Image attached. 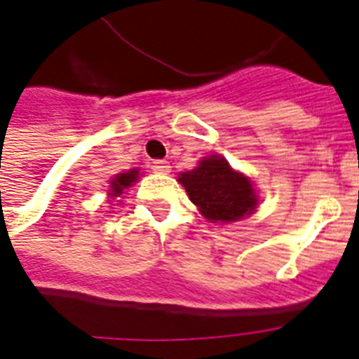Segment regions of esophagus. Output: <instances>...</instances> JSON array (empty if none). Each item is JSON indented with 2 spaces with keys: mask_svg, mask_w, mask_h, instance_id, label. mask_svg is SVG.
<instances>
[{
  "mask_svg": "<svg viewBox=\"0 0 359 359\" xmlns=\"http://www.w3.org/2000/svg\"><path fill=\"white\" fill-rule=\"evenodd\" d=\"M151 169L154 173H169V171H171V165H169L165 160H154V162L151 163Z\"/></svg>",
  "mask_w": 359,
  "mask_h": 359,
  "instance_id": "esophagus-1",
  "label": "esophagus"
}]
</instances>
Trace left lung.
Listing matches in <instances>:
<instances>
[{
  "mask_svg": "<svg viewBox=\"0 0 359 359\" xmlns=\"http://www.w3.org/2000/svg\"><path fill=\"white\" fill-rule=\"evenodd\" d=\"M179 182L186 188L191 203L212 224L236 222L257 207L251 180L233 171L222 156L205 158L196 169L180 173Z\"/></svg>",
  "mask_w": 359,
  "mask_h": 359,
  "instance_id": "obj_1",
  "label": "left lung"
}]
</instances>
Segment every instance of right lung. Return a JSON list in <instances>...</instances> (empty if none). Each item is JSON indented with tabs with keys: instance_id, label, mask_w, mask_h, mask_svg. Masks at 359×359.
I'll list each match as a JSON object with an SVG mask.
<instances>
[{
	"instance_id": "obj_1",
	"label": "right lung",
	"mask_w": 359,
	"mask_h": 359,
	"mask_svg": "<svg viewBox=\"0 0 359 359\" xmlns=\"http://www.w3.org/2000/svg\"><path fill=\"white\" fill-rule=\"evenodd\" d=\"M137 175H140V171L137 169H132V171H128V173H121L117 175L114 180H111V197H117L123 194L124 188H128L132 182H135L137 180Z\"/></svg>"
}]
</instances>
